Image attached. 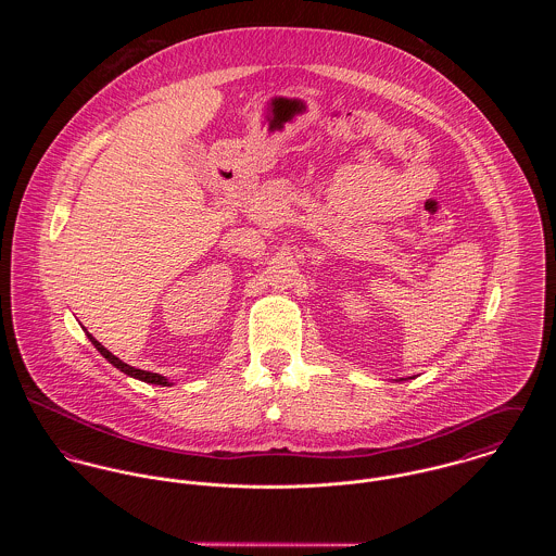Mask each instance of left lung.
<instances>
[{"label": "left lung", "instance_id": "8db88e82", "mask_svg": "<svg viewBox=\"0 0 556 556\" xmlns=\"http://www.w3.org/2000/svg\"><path fill=\"white\" fill-rule=\"evenodd\" d=\"M400 381H406V379H400Z\"/></svg>", "mask_w": 556, "mask_h": 556}]
</instances>
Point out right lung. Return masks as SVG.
I'll use <instances>...</instances> for the list:
<instances>
[{
  "label": "right lung",
  "mask_w": 556,
  "mask_h": 556,
  "mask_svg": "<svg viewBox=\"0 0 556 556\" xmlns=\"http://www.w3.org/2000/svg\"><path fill=\"white\" fill-rule=\"evenodd\" d=\"M89 336V340H91V344L100 351V355L102 357H106L115 368H119L122 372H126L128 377H135V379H139V381H146V383H152V386H162V388H166V386H170L168 383V379H164L162 375H156V372H148V370H139V368H132V366H128V364H124L119 357H115L111 351H106L91 333H87Z\"/></svg>",
  "instance_id": "obj_1"
}]
</instances>
